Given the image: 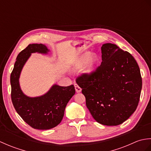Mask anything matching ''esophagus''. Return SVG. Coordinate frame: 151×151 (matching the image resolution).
Listing matches in <instances>:
<instances>
[{"instance_id":"34e87169","label":"esophagus","mask_w":151,"mask_h":151,"mask_svg":"<svg viewBox=\"0 0 151 151\" xmlns=\"http://www.w3.org/2000/svg\"><path fill=\"white\" fill-rule=\"evenodd\" d=\"M75 88L76 91L77 93H80V92H81V91H82L81 88L80 87V86L77 84H75Z\"/></svg>"}]
</instances>
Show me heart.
Returning <instances> with one entry per match:
<instances>
[{
  "label": "heart",
  "mask_w": 151,
  "mask_h": 151,
  "mask_svg": "<svg viewBox=\"0 0 151 151\" xmlns=\"http://www.w3.org/2000/svg\"><path fill=\"white\" fill-rule=\"evenodd\" d=\"M97 60L98 58L96 54H92L90 55V52H87L83 54L76 61L75 63V65H74V67H75V69H78L86 63L83 71L86 74H90L93 72V70H95Z\"/></svg>",
  "instance_id": "heart-1"
}]
</instances>
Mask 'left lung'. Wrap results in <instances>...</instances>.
I'll return each mask as SVG.
<instances>
[{
    "label": "left lung",
    "mask_w": 151,
    "mask_h": 151,
    "mask_svg": "<svg viewBox=\"0 0 151 151\" xmlns=\"http://www.w3.org/2000/svg\"><path fill=\"white\" fill-rule=\"evenodd\" d=\"M102 63L90 74L76 79L94 119L116 126L129 119L137 107L142 88L139 67L131 54L116 45L101 47Z\"/></svg>",
    "instance_id": "1"
}]
</instances>
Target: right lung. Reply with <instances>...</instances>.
Segmentation results:
<instances>
[{
  "mask_svg": "<svg viewBox=\"0 0 151 151\" xmlns=\"http://www.w3.org/2000/svg\"><path fill=\"white\" fill-rule=\"evenodd\" d=\"M43 44H30L18 54L11 73V98L17 114L33 129L48 130L62 121L67 104L75 93L73 85L67 87L54 85L46 94L38 97H28L22 92L19 78L22 67L31 53H47Z\"/></svg>",
  "mask_w": 151,
  "mask_h": 151,
  "instance_id": "add662e5",
  "label": "right lung"
}]
</instances>
